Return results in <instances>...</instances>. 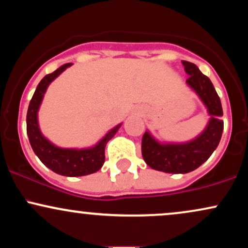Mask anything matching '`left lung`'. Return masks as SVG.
I'll use <instances>...</instances> for the list:
<instances>
[{"mask_svg": "<svg viewBox=\"0 0 248 248\" xmlns=\"http://www.w3.org/2000/svg\"><path fill=\"white\" fill-rule=\"evenodd\" d=\"M186 84L205 106L210 119L199 135L186 142H160L147 130L142 138V156L153 169L168 173H186L201 167L218 147L224 129L223 108L211 80L195 64L182 61Z\"/></svg>", "mask_w": 248, "mask_h": 248, "instance_id": "left-lung-1", "label": "left lung"}]
</instances>
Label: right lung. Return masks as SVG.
Instances as JSON below:
<instances>
[{
    "mask_svg": "<svg viewBox=\"0 0 248 248\" xmlns=\"http://www.w3.org/2000/svg\"><path fill=\"white\" fill-rule=\"evenodd\" d=\"M71 65H72L71 62L62 65L55 72L45 76L38 84L28 108L27 133L33 153L44 166L58 175L78 177V176L90 175L101 169L105 162V147L107 142L115 135L122 124H119L118 126L108 130L106 135L96 142L94 146L80 148V149L61 148L53 144L43 135L38 124V110L43 98L51 82Z\"/></svg>",
    "mask_w": 248,
    "mask_h": 248,
    "instance_id": "1",
    "label": "right lung"
}]
</instances>
